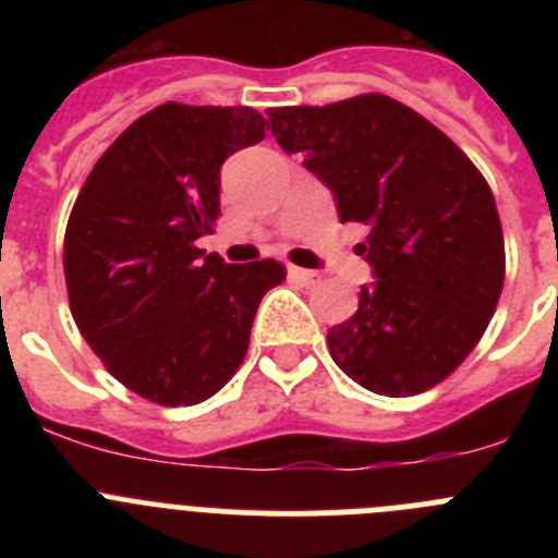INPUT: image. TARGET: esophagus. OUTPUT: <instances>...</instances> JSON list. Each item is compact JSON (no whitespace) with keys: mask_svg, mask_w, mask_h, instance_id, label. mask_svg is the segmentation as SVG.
Returning <instances> with one entry per match:
<instances>
[{"mask_svg":"<svg viewBox=\"0 0 558 558\" xmlns=\"http://www.w3.org/2000/svg\"><path fill=\"white\" fill-rule=\"evenodd\" d=\"M288 274L293 276L295 282H302V284H315L318 282V274L315 270H307V268H295V265H290Z\"/></svg>","mask_w":558,"mask_h":558,"instance_id":"1","label":"esophagus"}]
</instances>
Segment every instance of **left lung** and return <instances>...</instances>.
Wrapping results in <instances>:
<instances>
[{
  "instance_id": "left-lung-1",
  "label": "left lung",
  "mask_w": 558,
  "mask_h": 558,
  "mask_svg": "<svg viewBox=\"0 0 558 558\" xmlns=\"http://www.w3.org/2000/svg\"><path fill=\"white\" fill-rule=\"evenodd\" d=\"M284 153L335 192L340 220L366 223L377 282L327 332L340 372L383 397L450 377L495 315L506 276L495 195L466 153L386 95L268 108Z\"/></svg>"
}]
</instances>
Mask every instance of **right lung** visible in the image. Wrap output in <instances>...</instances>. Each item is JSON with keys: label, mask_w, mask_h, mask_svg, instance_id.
Here are the masks:
<instances>
[{"label": "right lung", "mask_w": 558, "mask_h": 558, "mask_svg": "<svg viewBox=\"0 0 558 558\" xmlns=\"http://www.w3.org/2000/svg\"><path fill=\"white\" fill-rule=\"evenodd\" d=\"M248 106L165 102L97 159L63 236L69 310L102 366L156 405H198L234 377L276 259L198 248L220 215V165L265 140Z\"/></svg>", "instance_id": "right-lung-1"}]
</instances>
